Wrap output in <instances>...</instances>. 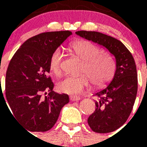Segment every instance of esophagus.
<instances>
[{
    "label": "esophagus",
    "mask_w": 147,
    "mask_h": 147,
    "mask_svg": "<svg viewBox=\"0 0 147 147\" xmlns=\"http://www.w3.org/2000/svg\"><path fill=\"white\" fill-rule=\"evenodd\" d=\"M80 99V97L75 96V95H71V96L70 97V100H71V101H77V100H79Z\"/></svg>",
    "instance_id": "1"
}]
</instances>
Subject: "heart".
Returning <instances> with one entry per match:
<instances>
[{"mask_svg": "<svg viewBox=\"0 0 147 147\" xmlns=\"http://www.w3.org/2000/svg\"><path fill=\"white\" fill-rule=\"evenodd\" d=\"M71 51L83 61L79 76H68L58 84L60 92L77 94L91 82L95 86H103L111 79L115 71V62L111 55L100 53V49L88 40H76L70 45ZM62 53L59 49L53 51L49 58V69L56 76L62 71Z\"/></svg>", "mask_w": 147, "mask_h": 147, "instance_id": "1", "label": "heart"}]
</instances>
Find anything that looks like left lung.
I'll return each instance as SVG.
<instances>
[{
	"label": "left lung",
	"mask_w": 147,
	"mask_h": 147,
	"mask_svg": "<svg viewBox=\"0 0 147 147\" xmlns=\"http://www.w3.org/2000/svg\"><path fill=\"white\" fill-rule=\"evenodd\" d=\"M76 34L108 49L116 59V71L107 87L96 92L95 111L88 119L94 132L110 133L120 128L130 116L137 97L138 81L134 59L127 48L115 38L95 31Z\"/></svg>",
	"instance_id": "8db88e82"
}]
</instances>
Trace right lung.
Returning a JSON list of instances; mask_svg holds the SVG:
<instances>
[{"instance_id":"right-lung-1","label":"right lung","mask_w":147,"mask_h":147,"mask_svg":"<svg viewBox=\"0 0 147 147\" xmlns=\"http://www.w3.org/2000/svg\"><path fill=\"white\" fill-rule=\"evenodd\" d=\"M71 34V31L65 30L34 36L22 44L8 65L5 97L12 111L10 114L30 132L50 130L62 107L69 103L68 94L53 90L49 62L53 51ZM47 91L48 94L42 98V93Z\"/></svg>"}]
</instances>
